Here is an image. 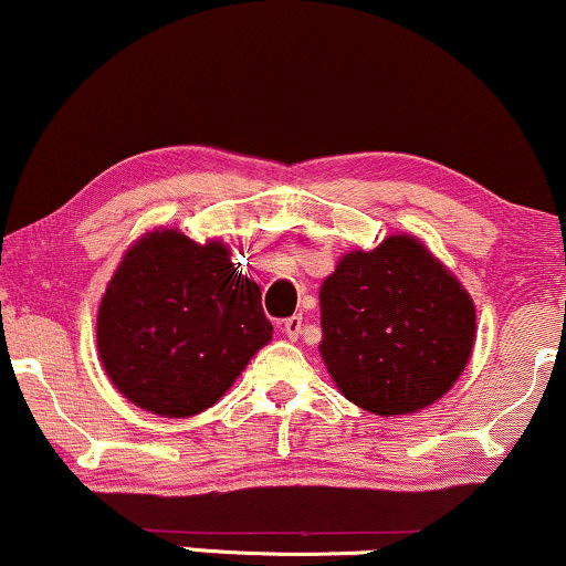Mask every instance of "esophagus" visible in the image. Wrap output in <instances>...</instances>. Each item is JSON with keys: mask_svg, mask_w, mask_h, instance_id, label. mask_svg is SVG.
<instances>
[{"mask_svg": "<svg viewBox=\"0 0 566 566\" xmlns=\"http://www.w3.org/2000/svg\"><path fill=\"white\" fill-rule=\"evenodd\" d=\"M301 329H303V316H301V314L290 316V319L282 322V333L287 335L290 340H297V335H301Z\"/></svg>", "mask_w": 566, "mask_h": 566, "instance_id": "1", "label": "esophagus"}]
</instances>
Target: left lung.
Returning a JSON list of instances; mask_svg holds the SVG:
<instances>
[{"label": "left lung", "instance_id": "1", "mask_svg": "<svg viewBox=\"0 0 566 566\" xmlns=\"http://www.w3.org/2000/svg\"><path fill=\"white\" fill-rule=\"evenodd\" d=\"M322 361L337 391L380 418L439 401L463 375L476 305L412 233L348 250L322 282Z\"/></svg>", "mask_w": 566, "mask_h": 566}]
</instances>
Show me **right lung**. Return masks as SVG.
<instances>
[{"instance_id":"right-lung-1","label":"right lung","mask_w":566,"mask_h":566,"mask_svg":"<svg viewBox=\"0 0 566 566\" xmlns=\"http://www.w3.org/2000/svg\"><path fill=\"white\" fill-rule=\"evenodd\" d=\"M95 333L101 365L127 401L161 418H191L229 391L274 327L229 244H199L159 226L122 255Z\"/></svg>"}]
</instances>
